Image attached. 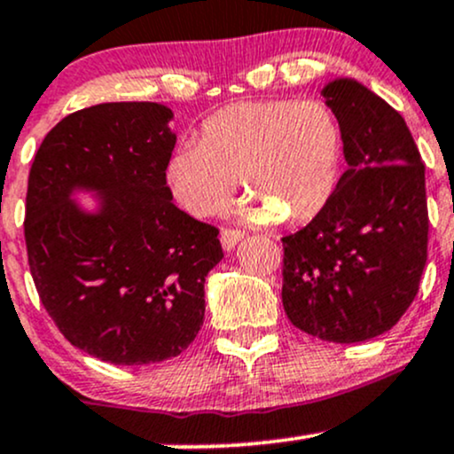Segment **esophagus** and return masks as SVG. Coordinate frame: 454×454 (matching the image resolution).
Returning a JSON list of instances; mask_svg holds the SVG:
<instances>
[{"instance_id": "obj_1", "label": "esophagus", "mask_w": 454, "mask_h": 454, "mask_svg": "<svg viewBox=\"0 0 454 454\" xmlns=\"http://www.w3.org/2000/svg\"><path fill=\"white\" fill-rule=\"evenodd\" d=\"M242 238H245V233L238 231V229H223V231H221V245H223V248H225V251H231V248L236 247L238 242L242 240Z\"/></svg>"}]
</instances>
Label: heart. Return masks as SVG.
Instances as JSON below:
<instances>
[{
  "mask_svg": "<svg viewBox=\"0 0 454 454\" xmlns=\"http://www.w3.org/2000/svg\"><path fill=\"white\" fill-rule=\"evenodd\" d=\"M342 164L338 121L320 101H242L203 121L199 143L170 153L164 182L188 214H216L240 186L238 216L255 225L311 221L333 197Z\"/></svg>",
  "mask_w": 454,
  "mask_h": 454,
  "instance_id": "1",
  "label": "heart"
}]
</instances>
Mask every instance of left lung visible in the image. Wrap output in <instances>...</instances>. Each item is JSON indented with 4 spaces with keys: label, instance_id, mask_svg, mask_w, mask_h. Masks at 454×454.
<instances>
[{
    "label": "left lung",
    "instance_id": "obj_1",
    "mask_svg": "<svg viewBox=\"0 0 454 454\" xmlns=\"http://www.w3.org/2000/svg\"><path fill=\"white\" fill-rule=\"evenodd\" d=\"M320 95L348 168L323 212L284 238L281 301L314 338L365 342L392 329L418 294L428 242L424 164L403 116L357 80L340 77Z\"/></svg>",
    "mask_w": 454,
    "mask_h": 454
}]
</instances>
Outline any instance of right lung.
Wrapping results in <instances>:
<instances>
[{
    "mask_svg": "<svg viewBox=\"0 0 454 454\" xmlns=\"http://www.w3.org/2000/svg\"><path fill=\"white\" fill-rule=\"evenodd\" d=\"M170 119L151 101L77 110L30 168L32 279L62 335L101 362L145 365L186 350L206 316L207 272L223 260L218 229L182 212L164 182L177 143Z\"/></svg>",
    "mask_w": 454,
    "mask_h": 454,
    "instance_id": "1",
    "label": "right lung"
}]
</instances>
